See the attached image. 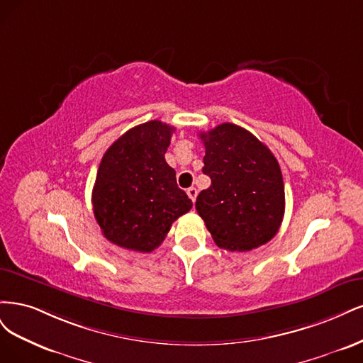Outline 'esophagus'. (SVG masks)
<instances>
[{
	"instance_id": "34e87169",
	"label": "esophagus",
	"mask_w": 363,
	"mask_h": 363,
	"mask_svg": "<svg viewBox=\"0 0 363 363\" xmlns=\"http://www.w3.org/2000/svg\"><path fill=\"white\" fill-rule=\"evenodd\" d=\"M186 194H189V197H190L191 201L194 202V201H196V197H197V190L194 189V186H190V189L186 190Z\"/></svg>"
}]
</instances>
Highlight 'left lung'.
<instances>
[{"instance_id": "1", "label": "left lung", "mask_w": 363, "mask_h": 363, "mask_svg": "<svg viewBox=\"0 0 363 363\" xmlns=\"http://www.w3.org/2000/svg\"><path fill=\"white\" fill-rule=\"evenodd\" d=\"M201 140L211 185L197 196L196 209L216 244L245 252L270 241L285 213L284 178L272 150L233 123L201 133Z\"/></svg>"}]
</instances>
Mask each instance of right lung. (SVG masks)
Returning <instances> with one entry per match:
<instances>
[{
	"mask_svg": "<svg viewBox=\"0 0 363 363\" xmlns=\"http://www.w3.org/2000/svg\"><path fill=\"white\" fill-rule=\"evenodd\" d=\"M174 128L149 121L126 131L105 152L91 193L104 237L119 247L152 252L193 202L177 185L164 154Z\"/></svg>",
	"mask_w": 363,
	"mask_h": 363,
	"instance_id": "1",
	"label": "right lung"
}]
</instances>
